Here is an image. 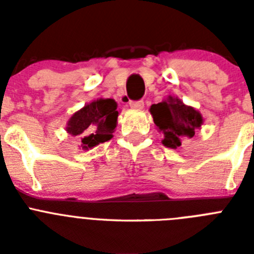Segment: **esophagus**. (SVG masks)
Wrapping results in <instances>:
<instances>
[{
    "mask_svg": "<svg viewBox=\"0 0 254 254\" xmlns=\"http://www.w3.org/2000/svg\"><path fill=\"white\" fill-rule=\"evenodd\" d=\"M129 105H131V108H133V109H142L143 102L142 100H132V102H129Z\"/></svg>",
    "mask_w": 254,
    "mask_h": 254,
    "instance_id": "obj_1",
    "label": "esophagus"
}]
</instances>
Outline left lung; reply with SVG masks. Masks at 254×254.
Listing matches in <instances>:
<instances>
[{
	"label": "left lung",
	"instance_id": "1",
	"mask_svg": "<svg viewBox=\"0 0 254 254\" xmlns=\"http://www.w3.org/2000/svg\"><path fill=\"white\" fill-rule=\"evenodd\" d=\"M150 112L155 125L164 133L163 143L172 149H177L183 141L193 137L194 131L202 125V117L196 109L173 96L152 104Z\"/></svg>",
	"mask_w": 254,
	"mask_h": 254
}]
</instances>
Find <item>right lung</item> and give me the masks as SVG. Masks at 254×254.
<instances>
[{"label":"right lung","instance_id":"add662e5","mask_svg":"<svg viewBox=\"0 0 254 254\" xmlns=\"http://www.w3.org/2000/svg\"><path fill=\"white\" fill-rule=\"evenodd\" d=\"M117 103L113 99H99L76 112L67 125V132L80 136L82 147L87 150L109 141L117 126Z\"/></svg>","mask_w":254,"mask_h":254}]
</instances>
